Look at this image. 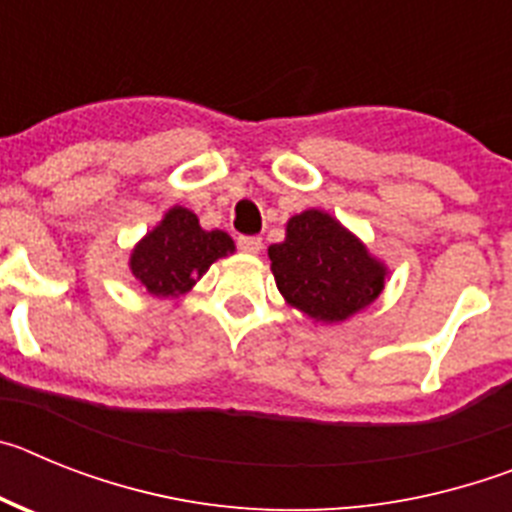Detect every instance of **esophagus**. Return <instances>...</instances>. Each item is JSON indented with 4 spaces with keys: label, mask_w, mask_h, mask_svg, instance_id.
Here are the masks:
<instances>
[{
    "label": "esophagus",
    "mask_w": 512,
    "mask_h": 512,
    "mask_svg": "<svg viewBox=\"0 0 512 512\" xmlns=\"http://www.w3.org/2000/svg\"><path fill=\"white\" fill-rule=\"evenodd\" d=\"M261 246H264V241H261L259 235H241V238H238V248H241L243 253H259Z\"/></svg>",
    "instance_id": "esophagus-1"
}]
</instances>
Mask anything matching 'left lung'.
<instances>
[{
    "label": "left lung",
    "mask_w": 512,
    "mask_h": 512,
    "mask_svg": "<svg viewBox=\"0 0 512 512\" xmlns=\"http://www.w3.org/2000/svg\"><path fill=\"white\" fill-rule=\"evenodd\" d=\"M269 261L287 305L318 323H343L372 305L387 279V266L323 210L289 217L287 238L269 246Z\"/></svg>",
    "instance_id": "1"
}]
</instances>
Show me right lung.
<instances>
[{"label": "right lung", "instance_id": "right-lung-1", "mask_svg": "<svg viewBox=\"0 0 512 512\" xmlns=\"http://www.w3.org/2000/svg\"><path fill=\"white\" fill-rule=\"evenodd\" d=\"M235 251L223 230H202L187 207H171L130 253V271L153 297H179L202 279L217 259Z\"/></svg>", "mask_w": 512, "mask_h": 512}]
</instances>
